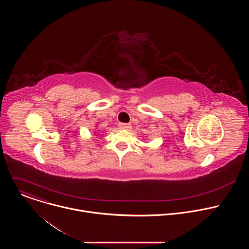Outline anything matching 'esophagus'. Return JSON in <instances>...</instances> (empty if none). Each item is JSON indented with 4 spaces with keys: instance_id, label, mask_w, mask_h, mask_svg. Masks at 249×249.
I'll return each mask as SVG.
<instances>
[{
    "instance_id": "obj_1",
    "label": "esophagus",
    "mask_w": 249,
    "mask_h": 249,
    "mask_svg": "<svg viewBox=\"0 0 249 249\" xmlns=\"http://www.w3.org/2000/svg\"><path fill=\"white\" fill-rule=\"evenodd\" d=\"M119 128L123 130H130L132 128V125L130 123H119Z\"/></svg>"
}]
</instances>
